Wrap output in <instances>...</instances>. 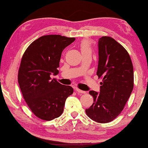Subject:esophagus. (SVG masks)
<instances>
[{
  "mask_svg": "<svg viewBox=\"0 0 148 148\" xmlns=\"http://www.w3.org/2000/svg\"><path fill=\"white\" fill-rule=\"evenodd\" d=\"M76 92H77V93H81V94H83V93H86L85 92H84V91L81 90L79 89V88H76Z\"/></svg>",
  "mask_w": 148,
  "mask_h": 148,
  "instance_id": "obj_1",
  "label": "esophagus"
}]
</instances>
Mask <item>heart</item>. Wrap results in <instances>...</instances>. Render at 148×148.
<instances>
[{
	"mask_svg": "<svg viewBox=\"0 0 148 148\" xmlns=\"http://www.w3.org/2000/svg\"><path fill=\"white\" fill-rule=\"evenodd\" d=\"M79 48L82 55L86 54V53H92V45H91V43L89 40H83V41H81Z\"/></svg>",
	"mask_w": 148,
	"mask_h": 148,
	"instance_id": "1",
	"label": "heart"
}]
</instances>
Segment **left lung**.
Instances as JSON below:
<instances>
[{
    "mask_svg": "<svg viewBox=\"0 0 148 148\" xmlns=\"http://www.w3.org/2000/svg\"><path fill=\"white\" fill-rule=\"evenodd\" d=\"M97 75L102 78L100 93L90 91L93 103L86 115L100 123L111 122L123 111L134 88V68L125 48L109 36L99 40Z\"/></svg>",
    "mask_w": 148,
    "mask_h": 148,
    "instance_id": "1",
    "label": "left lung"
}]
</instances>
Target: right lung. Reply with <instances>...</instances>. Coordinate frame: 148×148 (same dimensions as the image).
<instances>
[{
    "label": "right lung",
    "mask_w": 148,
    "mask_h": 148,
    "mask_svg": "<svg viewBox=\"0 0 148 148\" xmlns=\"http://www.w3.org/2000/svg\"><path fill=\"white\" fill-rule=\"evenodd\" d=\"M74 37L46 35L30 44L22 56L18 81L25 101L34 114L45 121L59 117L65 100L73 88L59 83L51 75H57L61 55Z\"/></svg>",
    "instance_id": "add662e5"
}]
</instances>
